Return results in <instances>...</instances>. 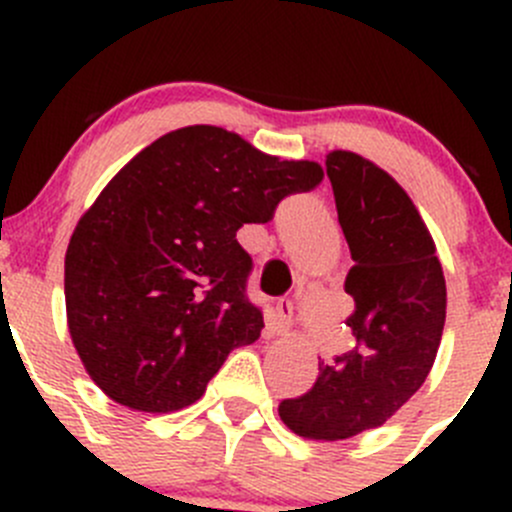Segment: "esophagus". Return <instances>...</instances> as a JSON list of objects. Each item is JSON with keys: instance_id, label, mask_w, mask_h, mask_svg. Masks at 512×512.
<instances>
[{"instance_id": "esophagus-1", "label": "esophagus", "mask_w": 512, "mask_h": 512, "mask_svg": "<svg viewBox=\"0 0 512 512\" xmlns=\"http://www.w3.org/2000/svg\"><path fill=\"white\" fill-rule=\"evenodd\" d=\"M292 314H294V304L292 299L282 297L275 307V332L285 334L292 327Z\"/></svg>"}]
</instances>
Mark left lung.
<instances>
[{"label":"left lung","mask_w":512,"mask_h":512,"mask_svg":"<svg viewBox=\"0 0 512 512\" xmlns=\"http://www.w3.org/2000/svg\"><path fill=\"white\" fill-rule=\"evenodd\" d=\"M324 165L354 260L344 289L356 344L322 361L280 418L302 438L342 441L381 426L421 389L446 324V280L414 200L386 170L352 151L327 153Z\"/></svg>","instance_id":"obj_1"}]
</instances>
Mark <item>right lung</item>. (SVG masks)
I'll use <instances>...</instances> for the list:
<instances>
[{
    "mask_svg": "<svg viewBox=\"0 0 512 512\" xmlns=\"http://www.w3.org/2000/svg\"><path fill=\"white\" fill-rule=\"evenodd\" d=\"M324 178L218 126L170 131L128 160L81 215L64 262L66 322L108 399L146 414L195 404L235 347L260 339L245 223Z\"/></svg>",
    "mask_w": 512,
    "mask_h": 512,
    "instance_id": "1",
    "label": "right lung"
}]
</instances>
